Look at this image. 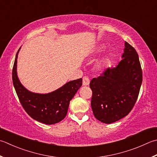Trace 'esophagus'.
<instances>
[{
	"mask_svg": "<svg viewBox=\"0 0 157 157\" xmlns=\"http://www.w3.org/2000/svg\"><path fill=\"white\" fill-rule=\"evenodd\" d=\"M90 79L87 77V76H84L83 78H82V85H89L90 84Z\"/></svg>",
	"mask_w": 157,
	"mask_h": 157,
	"instance_id": "esophagus-1",
	"label": "esophagus"
}]
</instances>
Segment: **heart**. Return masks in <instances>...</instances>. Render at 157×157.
<instances>
[{
	"mask_svg": "<svg viewBox=\"0 0 157 157\" xmlns=\"http://www.w3.org/2000/svg\"><path fill=\"white\" fill-rule=\"evenodd\" d=\"M108 62H109V59H108L107 58H106V57L105 58H103L99 62L98 67H99V68H100V69L105 68V67L107 66Z\"/></svg>",
	"mask_w": 157,
	"mask_h": 157,
	"instance_id": "obj_1",
	"label": "heart"
}]
</instances>
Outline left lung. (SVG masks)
<instances>
[{
	"label": "left lung",
	"instance_id": "1",
	"mask_svg": "<svg viewBox=\"0 0 157 157\" xmlns=\"http://www.w3.org/2000/svg\"><path fill=\"white\" fill-rule=\"evenodd\" d=\"M122 59L91 80V106L94 116L111 124L126 116L137 101L142 83V70L137 51L125 42Z\"/></svg>",
	"mask_w": 157,
	"mask_h": 157
}]
</instances>
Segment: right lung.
Instances as JSON below:
<instances>
[{
  "mask_svg": "<svg viewBox=\"0 0 157 157\" xmlns=\"http://www.w3.org/2000/svg\"><path fill=\"white\" fill-rule=\"evenodd\" d=\"M15 59L13 71V84L22 107L30 116L46 124H54L66 116L70 101L81 87L82 80L70 81L52 92L42 94L29 91L20 82L17 75V59Z\"/></svg>",
  "mask_w": 157,
  "mask_h": 157,
  "instance_id": "right-lung-1",
  "label": "right lung"
}]
</instances>
